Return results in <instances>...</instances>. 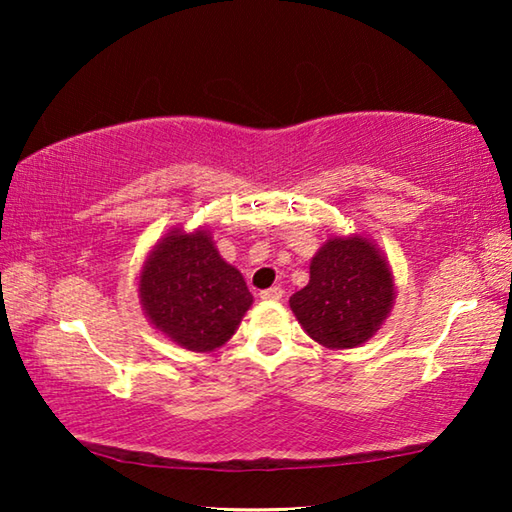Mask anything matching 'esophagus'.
<instances>
[{"label": "esophagus", "mask_w": 512, "mask_h": 512, "mask_svg": "<svg viewBox=\"0 0 512 512\" xmlns=\"http://www.w3.org/2000/svg\"><path fill=\"white\" fill-rule=\"evenodd\" d=\"M284 296L282 287H271V289H264L262 293H259V298L262 300H280Z\"/></svg>", "instance_id": "obj_1"}]
</instances>
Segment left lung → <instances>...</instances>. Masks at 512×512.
<instances>
[{"instance_id":"left-lung-1","label":"left lung","mask_w":512,"mask_h":512,"mask_svg":"<svg viewBox=\"0 0 512 512\" xmlns=\"http://www.w3.org/2000/svg\"><path fill=\"white\" fill-rule=\"evenodd\" d=\"M395 300L393 273L370 239L332 237L311 259L309 284L289 298L302 329L329 350L357 348L377 334Z\"/></svg>"}]
</instances>
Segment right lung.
Listing matches in <instances>:
<instances>
[{"label":"right lung","instance_id":"obj_1","mask_svg":"<svg viewBox=\"0 0 512 512\" xmlns=\"http://www.w3.org/2000/svg\"><path fill=\"white\" fill-rule=\"evenodd\" d=\"M140 302L153 327L180 348L212 352L237 332L253 296L210 232L173 228L146 257Z\"/></svg>","mask_w":512,"mask_h":512}]
</instances>
